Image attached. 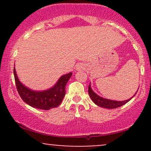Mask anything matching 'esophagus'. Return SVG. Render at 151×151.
<instances>
[{"mask_svg":"<svg viewBox=\"0 0 151 151\" xmlns=\"http://www.w3.org/2000/svg\"><path fill=\"white\" fill-rule=\"evenodd\" d=\"M84 67H84V65H83V64H78V65H76V70L78 71L84 70Z\"/></svg>","mask_w":151,"mask_h":151,"instance_id":"esophagus-1","label":"esophagus"}]
</instances>
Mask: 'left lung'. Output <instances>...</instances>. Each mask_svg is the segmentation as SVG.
I'll return each mask as SVG.
<instances>
[{
    "instance_id": "left-lung-1",
    "label": "left lung",
    "mask_w": 151,
    "mask_h": 151,
    "mask_svg": "<svg viewBox=\"0 0 151 151\" xmlns=\"http://www.w3.org/2000/svg\"><path fill=\"white\" fill-rule=\"evenodd\" d=\"M137 91L132 97L129 99L125 100V101H115V100L107 99L103 98L101 97V96H99L98 94H96V93L93 91L92 89H91V83L89 84V89H88V92H89L90 98L91 99V100H92L93 102L95 104L99 106L100 107H102V108L109 109H116V108H118V107L124 105L125 104L127 103L128 101H129L130 100H131V99H132L133 96L136 94Z\"/></svg>"
}]
</instances>
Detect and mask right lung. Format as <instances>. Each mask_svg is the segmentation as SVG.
<instances>
[{
  "instance_id": "right-lung-1",
  "label": "right lung",
  "mask_w": 151,
  "mask_h": 151,
  "mask_svg": "<svg viewBox=\"0 0 151 151\" xmlns=\"http://www.w3.org/2000/svg\"><path fill=\"white\" fill-rule=\"evenodd\" d=\"M13 73L17 90L22 99L30 106L42 110H50V109L55 108L62 103L65 96L66 84L72 75V72L64 74L60 77L52 87L43 91H36L29 89L20 82L17 76L15 67Z\"/></svg>"
}]
</instances>
